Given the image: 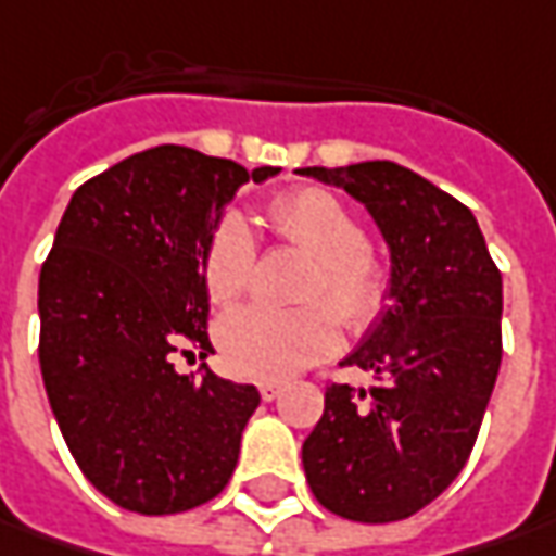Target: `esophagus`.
<instances>
[{
	"mask_svg": "<svg viewBox=\"0 0 556 556\" xmlns=\"http://www.w3.org/2000/svg\"><path fill=\"white\" fill-rule=\"evenodd\" d=\"M258 391H261V400H267V403H270V400H277L279 396L282 384H279V381H261Z\"/></svg>",
	"mask_w": 556,
	"mask_h": 556,
	"instance_id": "34e87169",
	"label": "esophagus"
}]
</instances>
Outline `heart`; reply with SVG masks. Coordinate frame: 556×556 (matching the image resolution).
Instances as JSON below:
<instances>
[{
    "mask_svg": "<svg viewBox=\"0 0 556 556\" xmlns=\"http://www.w3.org/2000/svg\"><path fill=\"white\" fill-rule=\"evenodd\" d=\"M274 237L314 258L301 289V311L240 307L218 326L224 363L245 378H289L329 356L338 344V315L351 332H366L391 304V264L366 240L363 220L344 200L323 187H298L267 202ZM258 270L252 230L240 215H224L202 249V279L215 304L242 298Z\"/></svg>",
    "mask_w": 556,
    "mask_h": 556,
    "instance_id": "1",
    "label": "heart"
}]
</instances>
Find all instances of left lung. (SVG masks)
I'll use <instances>...</instances> for the list:
<instances>
[{
  "instance_id": "8db88e82",
  "label": "left lung",
  "mask_w": 556,
  "mask_h": 556,
  "mask_svg": "<svg viewBox=\"0 0 556 556\" xmlns=\"http://www.w3.org/2000/svg\"><path fill=\"white\" fill-rule=\"evenodd\" d=\"M344 187L391 245L393 304L341 366L372 388L329 384L301 446L316 502L344 520L418 514L462 473L502 366V274L465 202L375 160L298 168Z\"/></svg>"
}]
</instances>
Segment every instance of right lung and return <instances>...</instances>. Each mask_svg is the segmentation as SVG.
Wrapping results in <instances>:
<instances>
[{"label":"right lung","instance_id":"right-lung-1","mask_svg":"<svg viewBox=\"0 0 556 556\" xmlns=\"http://www.w3.org/2000/svg\"><path fill=\"white\" fill-rule=\"evenodd\" d=\"M245 172L163 144L88 178L39 274V366L79 470L113 505L160 517L205 505L230 483L252 384L175 372L202 356L208 292L202 249Z\"/></svg>","mask_w":556,"mask_h":556}]
</instances>
